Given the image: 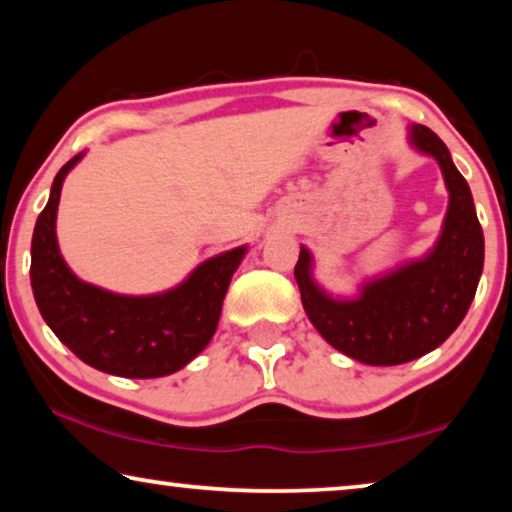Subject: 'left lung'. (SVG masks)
<instances>
[{
	"label": "left lung",
	"mask_w": 512,
	"mask_h": 512,
	"mask_svg": "<svg viewBox=\"0 0 512 512\" xmlns=\"http://www.w3.org/2000/svg\"><path fill=\"white\" fill-rule=\"evenodd\" d=\"M409 140L437 158L451 202L437 246L363 287L356 301H335L310 276V253L301 248L294 276L305 315L338 352L368 365H400L437 349L467 315L483 273L485 239L467 179L446 144L427 126H411Z\"/></svg>",
	"instance_id": "8db88e82"
}]
</instances>
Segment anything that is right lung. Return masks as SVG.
Wrapping results in <instances>:
<instances>
[{
    "label": "right lung",
    "mask_w": 512,
    "mask_h": 512,
    "mask_svg": "<svg viewBox=\"0 0 512 512\" xmlns=\"http://www.w3.org/2000/svg\"><path fill=\"white\" fill-rule=\"evenodd\" d=\"M82 154L52 181L50 200L32 236V289L45 324L91 368L128 379H154L181 370L209 345L223 299L246 246L211 257L177 289L121 296L73 276L59 255L55 220L61 183Z\"/></svg>",
    "instance_id": "add662e5"
}]
</instances>
